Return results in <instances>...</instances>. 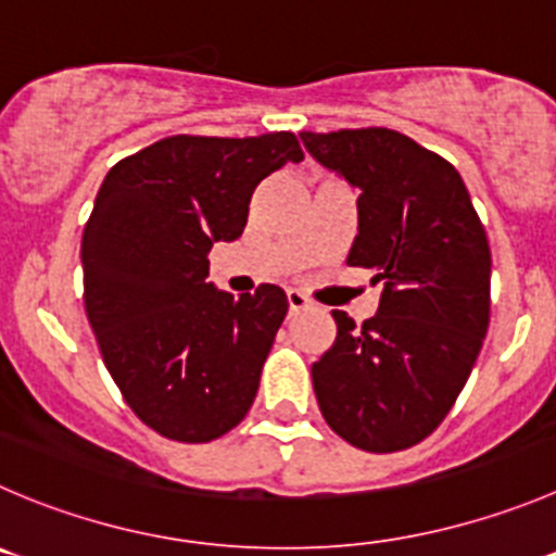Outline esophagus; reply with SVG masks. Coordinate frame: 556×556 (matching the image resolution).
<instances>
[{
	"mask_svg": "<svg viewBox=\"0 0 556 556\" xmlns=\"http://www.w3.org/2000/svg\"><path fill=\"white\" fill-rule=\"evenodd\" d=\"M287 300H289V311H292V314H300V311H305L311 305V300L305 298L303 292H298V289H289Z\"/></svg>",
	"mask_w": 556,
	"mask_h": 556,
	"instance_id": "esophagus-1",
	"label": "esophagus"
}]
</instances>
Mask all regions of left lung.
Segmentation results:
<instances>
[{"label":"left lung","instance_id":"obj_1","mask_svg":"<svg viewBox=\"0 0 556 556\" xmlns=\"http://www.w3.org/2000/svg\"><path fill=\"white\" fill-rule=\"evenodd\" d=\"M305 150L357 190L346 264L374 269L379 308L311 366L327 426L349 445L395 453L445 420L489 330L491 251L462 174L388 128L300 134Z\"/></svg>","mask_w":556,"mask_h":556}]
</instances>
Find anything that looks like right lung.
I'll list each match as a JSON object with an SVG mask.
<instances>
[{"label": "right lung", "instance_id": "right-lung-1", "mask_svg": "<svg viewBox=\"0 0 556 556\" xmlns=\"http://www.w3.org/2000/svg\"><path fill=\"white\" fill-rule=\"evenodd\" d=\"M303 161L294 134L168 136L111 166L81 240L84 305L130 409L166 440L213 442L251 409L289 303L207 283L210 248L248 224L264 177Z\"/></svg>", "mask_w": 556, "mask_h": 556}]
</instances>
